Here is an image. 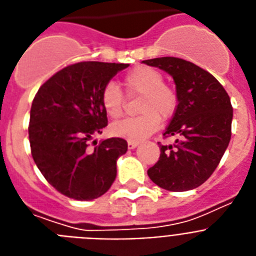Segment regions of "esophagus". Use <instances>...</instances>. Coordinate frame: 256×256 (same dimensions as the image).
Returning a JSON list of instances; mask_svg holds the SVG:
<instances>
[{
  "instance_id": "obj_1",
  "label": "esophagus",
  "mask_w": 256,
  "mask_h": 256,
  "mask_svg": "<svg viewBox=\"0 0 256 256\" xmlns=\"http://www.w3.org/2000/svg\"><path fill=\"white\" fill-rule=\"evenodd\" d=\"M128 150H134V148L138 147V143H136V142L128 140Z\"/></svg>"
}]
</instances>
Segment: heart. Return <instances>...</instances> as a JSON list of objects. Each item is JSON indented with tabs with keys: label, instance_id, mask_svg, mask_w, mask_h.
Wrapping results in <instances>:
<instances>
[{
	"label": "heart",
	"instance_id": "1",
	"mask_svg": "<svg viewBox=\"0 0 256 256\" xmlns=\"http://www.w3.org/2000/svg\"><path fill=\"white\" fill-rule=\"evenodd\" d=\"M124 86L132 98H140L138 117L126 118L110 126L114 136L132 142H140L160 128L161 120H169L177 109V94L165 84L164 76L150 66H136L124 75ZM100 102L109 118L117 120L124 108V96L117 84L108 83L102 88Z\"/></svg>",
	"mask_w": 256,
	"mask_h": 256
}]
</instances>
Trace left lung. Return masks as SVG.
<instances>
[{
	"instance_id": "left-lung-1",
	"label": "left lung",
	"mask_w": 256,
	"mask_h": 256,
	"mask_svg": "<svg viewBox=\"0 0 256 256\" xmlns=\"http://www.w3.org/2000/svg\"><path fill=\"white\" fill-rule=\"evenodd\" d=\"M143 64L172 75L178 98L164 132L176 136V143L161 146L160 158L148 169V177L165 190H192L211 177L230 142V98L214 75L192 62L161 57Z\"/></svg>"
}]
</instances>
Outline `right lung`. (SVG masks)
Instances as JSON below:
<instances>
[{"label":"right lung","instance_id":"obj_1","mask_svg":"<svg viewBox=\"0 0 256 256\" xmlns=\"http://www.w3.org/2000/svg\"><path fill=\"white\" fill-rule=\"evenodd\" d=\"M128 64L78 62L66 66L38 88L30 113L31 154L38 170L61 194L92 200L110 188L117 158L128 142L109 138L90 147L108 124L100 95Z\"/></svg>","mask_w":256,"mask_h":256}]
</instances>
